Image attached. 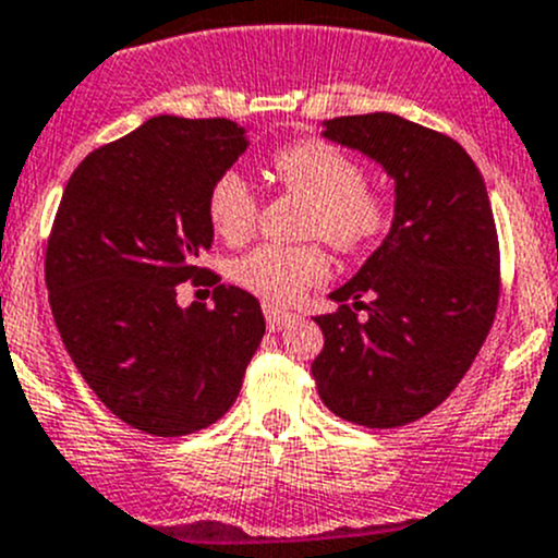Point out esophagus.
Returning a JSON list of instances; mask_svg holds the SVG:
<instances>
[{"instance_id": "34e87169", "label": "esophagus", "mask_w": 558, "mask_h": 558, "mask_svg": "<svg viewBox=\"0 0 558 558\" xmlns=\"http://www.w3.org/2000/svg\"><path fill=\"white\" fill-rule=\"evenodd\" d=\"M265 320H268V331H282L290 323H295L293 312L276 310V306H265Z\"/></svg>"}]
</instances>
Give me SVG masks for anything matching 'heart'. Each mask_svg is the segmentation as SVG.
<instances>
[{
	"label": "heart",
	"instance_id": "b5f03b06",
	"mask_svg": "<svg viewBox=\"0 0 558 558\" xmlns=\"http://www.w3.org/2000/svg\"><path fill=\"white\" fill-rule=\"evenodd\" d=\"M274 174L312 203L306 232L323 235L339 252H364L391 227L389 199L369 189L362 163L331 142L301 140L276 150ZM205 208L210 227L227 243H243L257 227L259 199L238 169L216 174ZM326 276L328 259L317 243H263L232 265V279L268 304H293Z\"/></svg>",
	"mask_w": 558,
	"mask_h": 558
}]
</instances>
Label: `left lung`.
<instances>
[{"mask_svg": "<svg viewBox=\"0 0 558 558\" xmlns=\"http://www.w3.org/2000/svg\"><path fill=\"white\" fill-rule=\"evenodd\" d=\"M323 136L395 178V221L359 274L315 317L312 362L331 413L389 429L441 405L474 364L498 310V235L485 180L469 153L389 111L326 120ZM364 308L368 315L357 317Z\"/></svg>", "mask_w": 558, "mask_h": 558, "instance_id": "obj_1", "label": "left lung"}]
</instances>
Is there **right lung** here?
<instances>
[{"label": "right lung", "mask_w": 558, "mask_h": 558, "mask_svg": "<svg viewBox=\"0 0 558 558\" xmlns=\"http://www.w3.org/2000/svg\"><path fill=\"white\" fill-rule=\"evenodd\" d=\"M232 120L153 117L89 153L46 246V288L73 364L142 433L178 438L225 416L265 333L259 301L199 268L214 243L208 189L246 150ZM216 283L215 306L177 284Z\"/></svg>", "instance_id": "add662e5"}]
</instances>
